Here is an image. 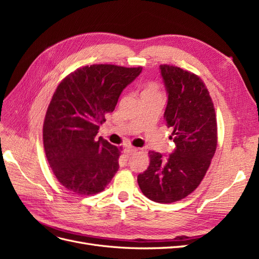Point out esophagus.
<instances>
[{
  "instance_id": "1",
  "label": "esophagus",
  "mask_w": 259,
  "mask_h": 259,
  "mask_svg": "<svg viewBox=\"0 0 259 259\" xmlns=\"http://www.w3.org/2000/svg\"><path fill=\"white\" fill-rule=\"evenodd\" d=\"M138 150L137 148H134V147H126L124 149V153H126V154H133L134 152H136Z\"/></svg>"
}]
</instances>
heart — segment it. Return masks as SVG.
Here are the masks:
<instances>
[{
  "instance_id": "b5f03b06",
  "label": "heart",
  "mask_w": 259,
  "mask_h": 259,
  "mask_svg": "<svg viewBox=\"0 0 259 259\" xmlns=\"http://www.w3.org/2000/svg\"><path fill=\"white\" fill-rule=\"evenodd\" d=\"M143 95H160V90L158 84L150 83L146 86L143 92Z\"/></svg>"
}]
</instances>
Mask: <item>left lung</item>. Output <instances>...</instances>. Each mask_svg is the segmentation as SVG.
Masks as SVG:
<instances>
[{"instance_id": "obj_1", "label": "left lung", "mask_w": 259, "mask_h": 259, "mask_svg": "<svg viewBox=\"0 0 259 259\" xmlns=\"http://www.w3.org/2000/svg\"><path fill=\"white\" fill-rule=\"evenodd\" d=\"M160 70L168 95L164 120L176 147L167 155L149 151L150 164L137 182L148 199L173 203L204 178L216 151L217 122L209 93L197 74L169 65Z\"/></svg>"}]
</instances>
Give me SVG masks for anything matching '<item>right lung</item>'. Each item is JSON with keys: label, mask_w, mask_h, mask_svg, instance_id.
Wrapping results in <instances>:
<instances>
[{"label": "right lung", "mask_w": 259, "mask_h": 259, "mask_svg": "<svg viewBox=\"0 0 259 259\" xmlns=\"http://www.w3.org/2000/svg\"><path fill=\"white\" fill-rule=\"evenodd\" d=\"M143 68L92 65L60 82L46 111L43 144L54 175L79 195L103 191L119 169L121 147L96 138L105 115Z\"/></svg>", "instance_id": "add662e5"}]
</instances>
